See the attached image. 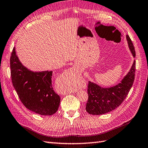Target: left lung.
Masks as SVG:
<instances>
[{
	"instance_id": "1",
	"label": "left lung",
	"mask_w": 148,
	"mask_h": 148,
	"mask_svg": "<svg viewBox=\"0 0 148 148\" xmlns=\"http://www.w3.org/2000/svg\"><path fill=\"white\" fill-rule=\"evenodd\" d=\"M128 47L133 58L136 56L134 47L128 35H126ZM136 61L120 83L113 87L103 88L95 83L88 82L87 92L88 98L86 103V111L92 115H102L119 107L127 96L134 80Z\"/></svg>"
}]
</instances>
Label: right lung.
Returning <instances> with one entry per match:
<instances>
[{
  "label": "right lung",
  "mask_w": 148,
  "mask_h": 148,
  "mask_svg": "<svg viewBox=\"0 0 148 148\" xmlns=\"http://www.w3.org/2000/svg\"><path fill=\"white\" fill-rule=\"evenodd\" d=\"M10 64L12 84L24 106L41 115L55 113L61 100L52 87L53 71L33 72L27 69L16 56L15 47Z\"/></svg>",
  "instance_id": "1"
}]
</instances>
